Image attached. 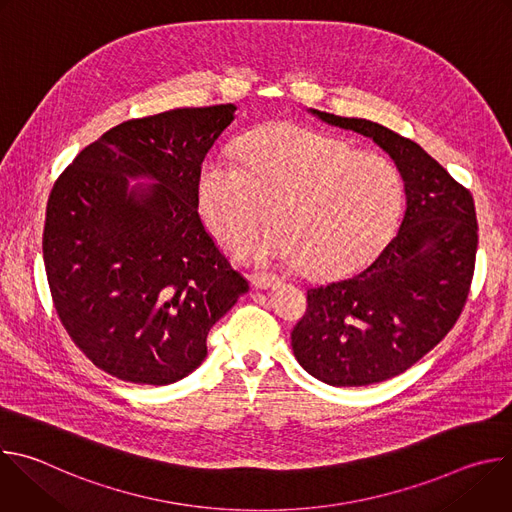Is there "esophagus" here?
Wrapping results in <instances>:
<instances>
[{
    "label": "esophagus",
    "instance_id": "esophagus-1",
    "mask_svg": "<svg viewBox=\"0 0 512 512\" xmlns=\"http://www.w3.org/2000/svg\"><path fill=\"white\" fill-rule=\"evenodd\" d=\"M251 283L257 289H269L279 283V277H275L271 273H255V275H251Z\"/></svg>",
    "mask_w": 512,
    "mask_h": 512
}]
</instances>
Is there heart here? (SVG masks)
I'll use <instances>...</instances> for the list:
<instances>
[{
	"mask_svg": "<svg viewBox=\"0 0 512 512\" xmlns=\"http://www.w3.org/2000/svg\"><path fill=\"white\" fill-rule=\"evenodd\" d=\"M239 162L208 156L198 172L200 212L233 251L257 247L263 263H298L304 273L338 275L371 255L401 210V178L377 152L350 150L332 135L277 123L239 143Z\"/></svg>",
	"mask_w": 512,
	"mask_h": 512,
	"instance_id": "b5f03b06",
	"label": "heart"
}]
</instances>
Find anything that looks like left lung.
Segmentation results:
<instances>
[{
	"label": "left lung",
	"mask_w": 512,
	"mask_h": 512,
	"mask_svg": "<svg viewBox=\"0 0 512 512\" xmlns=\"http://www.w3.org/2000/svg\"><path fill=\"white\" fill-rule=\"evenodd\" d=\"M371 137L405 188L399 231L352 277L308 289V314L291 332L302 369L332 387H364L405 373L456 324L474 275L472 194L421 145L369 119L308 109Z\"/></svg>",
	"instance_id": "obj_1"
}]
</instances>
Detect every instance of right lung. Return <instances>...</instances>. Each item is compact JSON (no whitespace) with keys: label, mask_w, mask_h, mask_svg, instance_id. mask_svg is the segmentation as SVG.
Here are the masks:
<instances>
[{"label":"right lung","mask_w":512,"mask_h":512,"mask_svg":"<svg viewBox=\"0 0 512 512\" xmlns=\"http://www.w3.org/2000/svg\"><path fill=\"white\" fill-rule=\"evenodd\" d=\"M235 111L184 107L115 125L50 192L42 251L56 312L121 381L188 377L208 354V330L249 291L208 235L196 192Z\"/></svg>","instance_id":"obj_1"}]
</instances>
